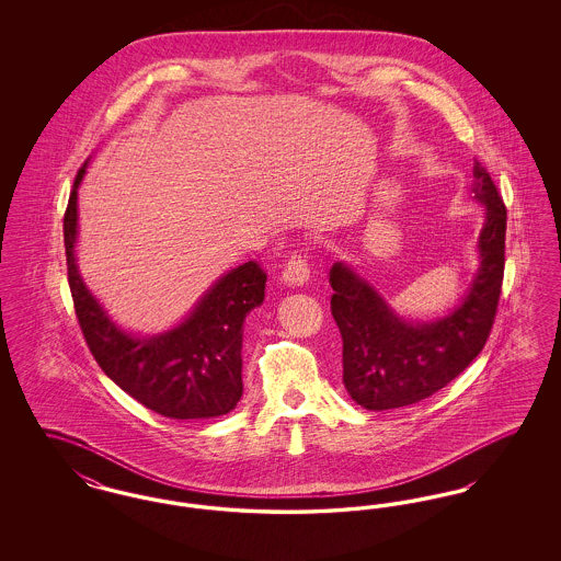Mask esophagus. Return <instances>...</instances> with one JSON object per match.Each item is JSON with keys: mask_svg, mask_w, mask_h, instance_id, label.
<instances>
[{"mask_svg": "<svg viewBox=\"0 0 561 561\" xmlns=\"http://www.w3.org/2000/svg\"><path fill=\"white\" fill-rule=\"evenodd\" d=\"M309 273L311 271H309L305 256L302 254H293L288 265L284 268V273H282V282L286 286H293V288L294 286H305L309 282Z\"/></svg>", "mask_w": 561, "mask_h": 561, "instance_id": "34e87169", "label": "esophagus"}]
</instances>
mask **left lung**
Returning <instances> with one entry per match:
<instances>
[{"instance_id": "8db88e82", "label": "left lung", "mask_w": 561, "mask_h": 561, "mask_svg": "<svg viewBox=\"0 0 561 561\" xmlns=\"http://www.w3.org/2000/svg\"><path fill=\"white\" fill-rule=\"evenodd\" d=\"M473 199L483 206L480 265L460 302L444 318L412 321L347 263L330 268V309L343 336V382L366 410L425 400L462 373L485 345L505 271L507 208L488 170L473 163Z\"/></svg>"}]
</instances>
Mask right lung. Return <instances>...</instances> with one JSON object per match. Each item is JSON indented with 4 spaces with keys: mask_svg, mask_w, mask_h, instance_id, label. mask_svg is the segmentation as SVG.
Segmentation results:
<instances>
[{
    "mask_svg": "<svg viewBox=\"0 0 561 561\" xmlns=\"http://www.w3.org/2000/svg\"><path fill=\"white\" fill-rule=\"evenodd\" d=\"M88 161L76 176L62 229L69 288L94 359L119 389L165 419H214L231 412L243 393V321L263 305L267 273L254 261L243 263L218 277L174 328L153 336L126 332L88 290L76 261L78 188Z\"/></svg>",
    "mask_w": 561,
    "mask_h": 561,
    "instance_id": "obj_1",
    "label": "right lung"
}]
</instances>
